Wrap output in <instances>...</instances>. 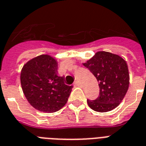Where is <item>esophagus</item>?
<instances>
[{"instance_id":"esophagus-1","label":"esophagus","mask_w":146,"mask_h":146,"mask_svg":"<svg viewBox=\"0 0 146 146\" xmlns=\"http://www.w3.org/2000/svg\"><path fill=\"white\" fill-rule=\"evenodd\" d=\"M73 85H74L75 86H81V84H80V82H79V81H77V80H76V81H75V82H74V83H73Z\"/></svg>"}]
</instances>
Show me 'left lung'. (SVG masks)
Returning a JSON list of instances; mask_svg holds the SVG:
<instances>
[{"mask_svg": "<svg viewBox=\"0 0 146 146\" xmlns=\"http://www.w3.org/2000/svg\"><path fill=\"white\" fill-rule=\"evenodd\" d=\"M97 79L99 96L87 99L90 108L98 112L112 111L120 104L127 93L129 75L127 62L119 55L98 51L83 64Z\"/></svg>", "mask_w": 146, "mask_h": 146, "instance_id": "obj_1", "label": "left lung"}]
</instances>
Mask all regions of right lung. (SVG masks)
Here are the masks:
<instances>
[{
	"instance_id": "add662e5",
	"label": "right lung",
	"mask_w": 146,
	"mask_h": 146,
	"mask_svg": "<svg viewBox=\"0 0 146 146\" xmlns=\"http://www.w3.org/2000/svg\"><path fill=\"white\" fill-rule=\"evenodd\" d=\"M57 74V61L50 55H39L24 65L20 74L22 89L34 108L53 113L66 104L73 86L65 84L64 76Z\"/></svg>"
}]
</instances>
